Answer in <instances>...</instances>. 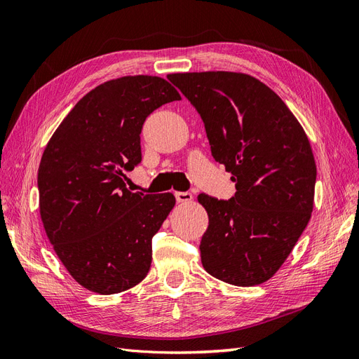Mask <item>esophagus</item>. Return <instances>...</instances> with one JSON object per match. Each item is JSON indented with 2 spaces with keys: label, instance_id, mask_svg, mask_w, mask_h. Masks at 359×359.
<instances>
[{
  "label": "esophagus",
  "instance_id": "1",
  "mask_svg": "<svg viewBox=\"0 0 359 359\" xmlns=\"http://www.w3.org/2000/svg\"><path fill=\"white\" fill-rule=\"evenodd\" d=\"M175 198H177V202L180 203H189L193 201V194L189 191H177Z\"/></svg>",
  "mask_w": 359,
  "mask_h": 359
}]
</instances>
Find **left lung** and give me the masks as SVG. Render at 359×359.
<instances>
[{"label": "left lung", "mask_w": 359, "mask_h": 359, "mask_svg": "<svg viewBox=\"0 0 359 359\" xmlns=\"http://www.w3.org/2000/svg\"><path fill=\"white\" fill-rule=\"evenodd\" d=\"M168 79L196 107L214 158L236 182L231 201L198 196L210 219L202 265L224 283H265L310 222L316 184L310 140L286 103L253 76L193 72Z\"/></svg>", "instance_id": "obj_1"}]
</instances>
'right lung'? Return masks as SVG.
<instances>
[{
  "instance_id": "right-lung-1",
  "label": "right lung",
  "mask_w": 359,
  "mask_h": 359,
  "mask_svg": "<svg viewBox=\"0 0 359 359\" xmlns=\"http://www.w3.org/2000/svg\"><path fill=\"white\" fill-rule=\"evenodd\" d=\"M181 100L163 78L123 76L74 104L43 151L39 210L53 252L100 295L135 287L151 268V238L175 206L172 193H132L123 180L142 160L140 132L157 107Z\"/></svg>"
}]
</instances>
